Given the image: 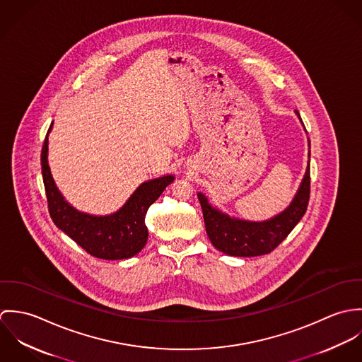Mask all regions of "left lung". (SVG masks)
<instances>
[{
    "label": "left lung",
    "instance_id": "left-lung-1",
    "mask_svg": "<svg viewBox=\"0 0 362 362\" xmlns=\"http://www.w3.org/2000/svg\"><path fill=\"white\" fill-rule=\"evenodd\" d=\"M301 119L298 111H296ZM310 161L303 182L290 204L280 214L264 221H248L211 206L206 197L198 192L209 240L213 247L231 257H259L272 252L291 233L307 211L310 202Z\"/></svg>",
    "mask_w": 362,
    "mask_h": 362
}]
</instances>
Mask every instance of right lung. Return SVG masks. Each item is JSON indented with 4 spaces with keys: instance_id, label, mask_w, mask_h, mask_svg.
<instances>
[{
    "instance_id": "obj_1",
    "label": "right lung",
    "mask_w": 362,
    "mask_h": 362,
    "mask_svg": "<svg viewBox=\"0 0 362 362\" xmlns=\"http://www.w3.org/2000/svg\"><path fill=\"white\" fill-rule=\"evenodd\" d=\"M42 149V174L54 224L71 237L92 257L105 260L132 258L146 245L148 227L145 216L149 206L174 181L173 175H164L141 184L125 205L107 216L82 213L71 206L58 191L47 161L49 134Z\"/></svg>"
}]
</instances>
